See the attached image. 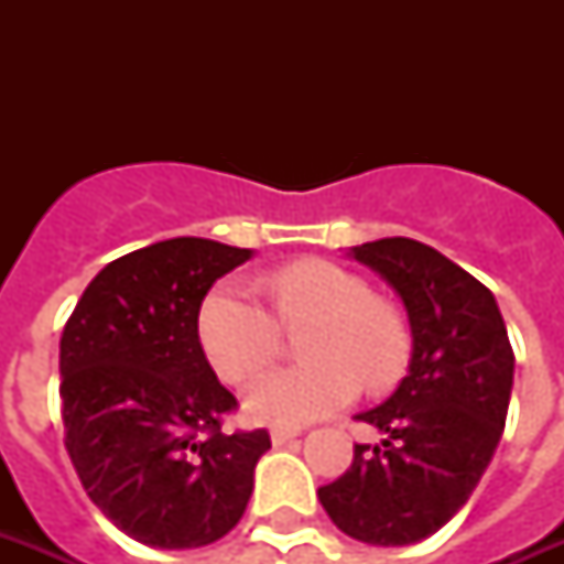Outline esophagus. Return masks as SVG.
Returning a JSON list of instances; mask_svg holds the SVG:
<instances>
[{
  "label": "esophagus",
  "instance_id": "obj_1",
  "mask_svg": "<svg viewBox=\"0 0 564 564\" xmlns=\"http://www.w3.org/2000/svg\"><path fill=\"white\" fill-rule=\"evenodd\" d=\"M295 436H301L299 430H290V427H274L272 430V445L274 447H283L286 442H292Z\"/></svg>",
  "mask_w": 564,
  "mask_h": 564
}]
</instances>
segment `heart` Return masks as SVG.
<instances>
[{
    "label": "heart",
    "instance_id": "1",
    "mask_svg": "<svg viewBox=\"0 0 564 564\" xmlns=\"http://www.w3.org/2000/svg\"><path fill=\"white\" fill-rule=\"evenodd\" d=\"M272 310L237 283L213 290L198 313V339L225 383H246L278 357L281 325L307 327L299 369L269 371L242 394L248 419L301 427L343 410L360 392L401 380L412 354L406 318L366 278L330 260H295L263 281Z\"/></svg>",
    "mask_w": 564,
    "mask_h": 564
}]
</instances>
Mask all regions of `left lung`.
Instances as JSON below:
<instances>
[{
  "instance_id": "1",
  "label": "left lung",
  "mask_w": 564,
  "mask_h": 564,
  "mask_svg": "<svg viewBox=\"0 0 564 564\" xmlns=\"http://www.w3.org/2000/svg\"><path fill=\"white\" fill-rule=\"evenodd\" d=\"M348 257L401 295L412 357L398 389L357 415L380 445H354L318 500L345 535L401 547L442 530L477 489L507 424L516 354L495 295L436 248L386 237Z\"/></svg>"
}]
</instances>
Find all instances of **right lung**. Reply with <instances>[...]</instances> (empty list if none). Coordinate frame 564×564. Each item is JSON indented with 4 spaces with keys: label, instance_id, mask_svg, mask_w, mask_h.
I'll list each match as a JSON object with an SVG mask.
<instances>
[{
    "label": "right lung",
    "instance_id": "1",
    "mask_svg": "<svg viewBox=\"0 0 564 564\" xmlns=\"http://www.w3.org/2000/svg\"><path fill=\"white\" fill-rule=\"evenodd\" d=\"M251 248L175 237L108 263L61 336L66 451L90 500L137 542L204 547L254 489L265 430L225 433L237 398L216 380L198 310Z\"/></svg>",
    "mask_w": 564,
    "mask_h": 564
}]
</instances>
